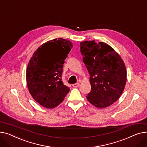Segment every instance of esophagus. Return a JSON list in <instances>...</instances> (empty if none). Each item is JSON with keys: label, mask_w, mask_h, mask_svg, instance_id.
Instances as JSON below:
<instances>
[{"label": "esophagus", "mask_w": 147, "mask_h": 147, "mask_svg": "<svg viewBox=\"0 0 147 147\" xmlns=\"http://www.w3.org/2000/svg\"><path fill=\"white\" fill-rule=\"evenodd\" d=\"M73 87H78L80 86V83H76V84H74L72 85Z\"/></svg>", "instance_id": "1"}]
</instances>
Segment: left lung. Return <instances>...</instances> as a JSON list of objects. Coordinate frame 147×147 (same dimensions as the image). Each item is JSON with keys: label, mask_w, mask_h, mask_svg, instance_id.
Instances as JSON below:
<instances>
[{"label": "left lung", "mask_w": 147, "mask_h": 147, "mask_svg": "<svg viewBox=\"0 0 147 147\" xmlns=\"http://www.w3.org/2000/svg\"><path fill=\"white\" fill-rule=\"evenodd\" d=\"M80 50L90 75L91 89L87 96L88 101L100 109L113 105L122 95L126 82L123 60L104 42H81Z\"/></svg>", "instance_id": "obj_1"}]
</instances>
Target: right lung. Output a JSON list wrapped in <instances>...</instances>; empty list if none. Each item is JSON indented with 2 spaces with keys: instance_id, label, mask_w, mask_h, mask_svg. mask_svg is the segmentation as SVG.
<instances>
[{
  "instance_id": "add662e5",
  "label": "right lung",
  "mask_w": 147,
  "mask_h": 147,
  "mask_svg": "<svg viewBox=\"0 0 147 147\" xmlns=\"http://www.w3.org/2000/svg\"><path fill=\"white\" fill-rule=\"evenodd\" d=\"M73 45L60 38L47 41L33 53L28 62L26 80L34 100L47 109L61 103L69 88L62 81L63 65Z\"/></svg>"
}]
</instances>
